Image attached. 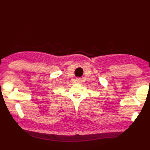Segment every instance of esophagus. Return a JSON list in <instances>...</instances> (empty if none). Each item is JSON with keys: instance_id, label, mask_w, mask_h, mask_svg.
I'll use <instances>...</instances> for the list:
<instances>
[{"instance_id": "1", "label": "esophagus", "mask_w": 150, "mask_h": 150, "mask_svg": "<svg viewBox=\"0 0 150 150\" xmlns=\"http://www.w3.org/2000/svg\"><path fill=\"white\" fill-rule=\"evenodd\" d=\"M80 81H81L80 79H77V82H79Z\"/></svg>"}]
</instances>
